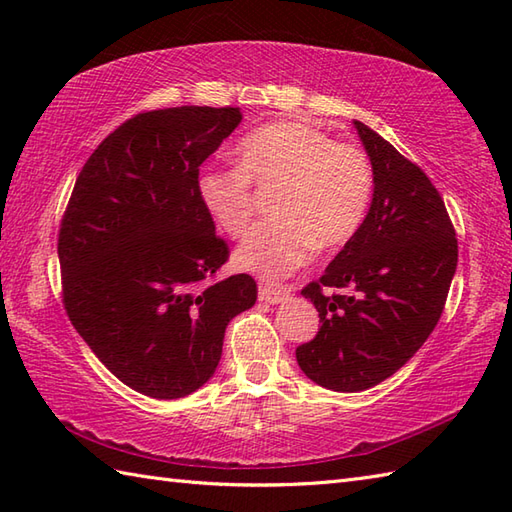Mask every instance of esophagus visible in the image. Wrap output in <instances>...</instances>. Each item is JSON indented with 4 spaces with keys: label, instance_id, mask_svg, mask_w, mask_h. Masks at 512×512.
Returning a JSON list of instances; mask_svg holds the SVG:
<instances>
[{
    "label": "esophagus",
    "instance_id": "obj_1",
    "mask_svg": "<svg viewBox=\"0 0 512 512\" xmlns=\"http://www.w3.org/2000/svg\"><path fill=\"white\" fill-rule=\"evenodd\" d=\"M290 297L288 288H270V286H259V301L264 303H281L284 299Z\"/></svg>",
    "mask_w": 512,
    "mask_h": 512
}]
</instances>
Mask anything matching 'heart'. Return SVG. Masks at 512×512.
<instances>
[{
	"label": "heart",
	"instance_id": "heart-1",
	"mask_svg": "<svg viewBox=\"0 0 512 512\" xmlns=\"http://www.w3.org/2000/svg\"><path fill=\"white\" fill-rule=\"evenodd\" d=\"M237 167H206L198 198L215 226L242 237L255 213V193L277 189L275 220L259 224L237 246L233 262L264 279H286L310 262L314 248H339L361 228L374 173L358 147L339 145L321 129L281 121L239 140Z\"/></svg>",
	"mask_w": 512,
	"mask_h": 512
}]
</instances>
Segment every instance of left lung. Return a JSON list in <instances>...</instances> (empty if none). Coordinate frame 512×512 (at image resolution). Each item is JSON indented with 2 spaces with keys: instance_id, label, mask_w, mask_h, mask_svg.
I'll use <instances>...</instances> for the list:
<instances>
[{
  "instance_id": "8db88e82",
  "label": "left lung",
  "mask_w": 512,
  "mask_h": 512,
  "mask_svg": "<svg viewBox=\"0 0 512 512\" xmlns=\"http://www.w3.org/2000/svg\"><path fill=\"white\" fill-rule=\"evenodd\" d=\"M354 127L372 162V204L325 275L301 290L321 328L297 347L303 374L345 394L383 383L420 350L458 266V239L438 189L374 129ZM330 287L348 295L328 296Z\"/></svg>"
}]
</instances>
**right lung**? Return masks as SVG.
I'll return each mask as SVG.
<instances>
[{
  "mask_svg": "<svg viewBox=\"0 0 512 512\" xmlns=\"http://www.w3.org/2000/svg\"><path fill=\"white\" fill-rule=\"evenodd\" d=\"M242 123L239 107L182 105L129 118L85 162L59 231L63 303L110 372L160 400L215 374L226 325L257 284L204 279L228 246L198 198L200 165Z\"/></svg>",
  "mask_w": 512,
  "mask_h": 512,
  "instance_id": "obj_1",
  "label": "right lung"
}]
</instances>
